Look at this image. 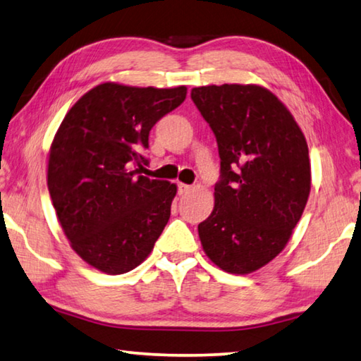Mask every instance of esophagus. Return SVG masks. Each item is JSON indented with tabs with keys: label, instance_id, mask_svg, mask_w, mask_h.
<instances>
[{
	"label": "esophagus",
	"instance_id": "esophagus-1",
	"mask_svg": "<svg viewBox=\"0 0 361 361\" xmlns=\"http://www.w3.org/2000/svg\"><path fill=\"white\" fill-rule=\"evenodd\" d=\"M190 190H192V185H187V184L177 185V192H179V195H187Z\"/></svg>",
	"mask_w": 361,
	"mask_h": 361
}]
</instances>
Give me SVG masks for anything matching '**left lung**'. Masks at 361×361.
<instances>
[{"instance_id": "obj_1", "label": "left lung", "mask_w": 361, "mask_h": 361, "mask_svg": "<svg viewBox=\"0 0 361 361\" xmlns=\"http://www.w3.org/2000/svg\"><path fill=\"white\" fill-rule=\"evenodd\" d=\"M192 99L217 139L216 206L198 225L206 255L247 274L281 254L311 190L305 135L279 99L258 85H209Z\"/></svg>"}]
</instances>
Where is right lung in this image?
Segmentation results:
<instances>
[{
    "mask_svg": "<svg viewBox=\"0 0 361 361\" xmlns=\"http://www.w3.org/2000/svg\"><path fill=\"white\" fill-rule=\"evenodd\" d=\"M185 94V87L101 84L56 131L47 171L56 217L75 254L106 274L142 263L168 224L177 188L141 169L150 130Z\"/></svg>",
    "mask_w": 361,
    "mask_h": 361,
    "instance_id": "1",
    "label": "right lung"
}]
</instances>
